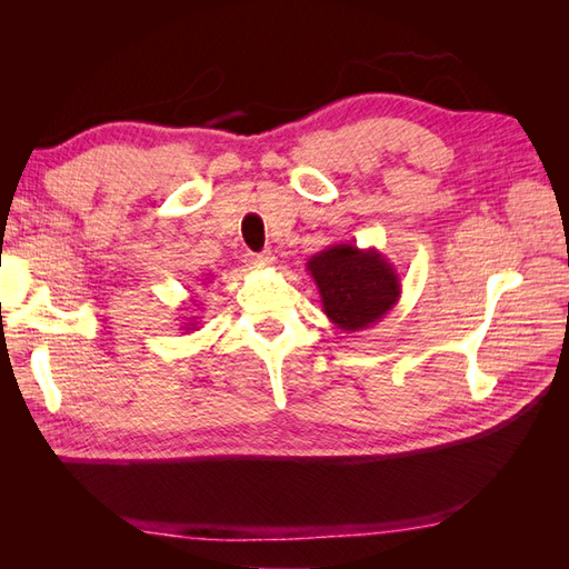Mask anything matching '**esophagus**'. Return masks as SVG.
<instances>
[{
	"label": "esophagus",
	"instance_id": "obj_1",
	"mask_svg": "<svg viewBox=\"0 0 569 569\" xmlns=\"http://www.w3.org/2000/svg\"><path fill=\"white\" fill-rule=\"evenodd\" d=\"M272 261H274V256L270 253V251H263V253H244V263L249 266V268H268V266H272Z\"/></svg>",
	"mask_w": 569,
	"mask_h": 569
}]
</instances>
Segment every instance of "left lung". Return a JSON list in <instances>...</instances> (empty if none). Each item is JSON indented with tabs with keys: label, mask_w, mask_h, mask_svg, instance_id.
I'll list each match as a JSON object with an SVG mask.
<instances>
[{
	"label": "left lung",
	"mask_w": 569,
	"mask_h": 569,
	"mask_svg": "<svg viewBox=\"0 0 569 569\" xmlns=\"http://www.w3.org/2000/svg\"><path fill=\"white\" fill-rule=\"evenodd\" d=\"M306 270L318 287L322 311L343 332H363L401 299L396 268L375 247L332 244L318 251Z\"/></svg>",
	"instance_id": "left-lung-1"
}]
</instances>
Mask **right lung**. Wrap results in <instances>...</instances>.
Segmentation results:
<instances>
[{
  "mask_svg": "<svg viewBox=\"0 0 569 569\" xmlns=\"http://www.w3.org/2000/svg\"><path fill=\"white\" fill-rule=\"evenodd\" d=\"M182 330H197V318H187V322H182Z\"/></svg>",
  "mask_w": 569,
  "mask_h": 569,
  "instance_id": "1",
  "label": "right lung"
}]
</instances>
